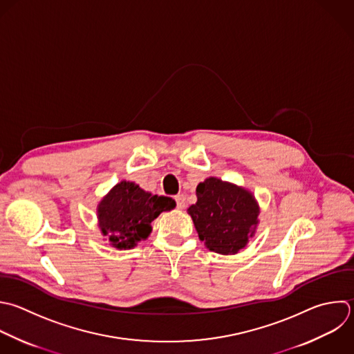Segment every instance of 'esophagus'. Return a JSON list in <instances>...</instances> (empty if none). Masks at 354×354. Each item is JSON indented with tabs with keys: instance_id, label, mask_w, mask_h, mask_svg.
<instances>
[{
	"instance_id": "1",
	"label": "esophagus",
	"mask_w": 354,
	"mask_h": 354,
	"mask_svg": "<svg viewBox=\"0 0 354 354\" xmlns=\"http://www.w3.org/2000/svg\"><path fill=\"white\" fill-rule=\"evenodd\" d=\"M174 199H176V203H177L178 209H184L185 207V198H184V195H181V194L176 195Z\"/></svg>"
}]
</instances>
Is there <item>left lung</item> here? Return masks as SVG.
Instances as JSON below:
<instances>
[{
	"mask_svg": "<svg viewBox=\"0 0 354 354\" xmlns=\"http://www.w3.org/2000/svg\"><path fill=\"white\" fill-rule=\"evenodd\" d=\"M198 201L188 207L199 239L220 254H235L254 235L259 205L242 187L209 177L196 187Z\"/></svg>",
	"mask_w": 354,
	"mask_h": 354,
	"instance_id": "1",
	"label": "left lung"
}]
</instances>
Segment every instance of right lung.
Returning a JSON list of instances; mask_svg holds the SVG:
<instances>
[{
    "instance_id": "1",
    "label": "right lung",
    "mask_w": 354,
    "mask_h": 354,
    "mask_svg": "<svg viewBox=\"0 0 354 354\" xmlns=\"http://www.w3.org/2000/svg\"><path fill=\"white\" fill-rule=\"evenodd\" d=\"M176 207L169 196L152 195L136 183L120 181L100 202L98 224L104 236L118 249H131L149 236L151 223Z\"/></svg>"
}]
</instances>
